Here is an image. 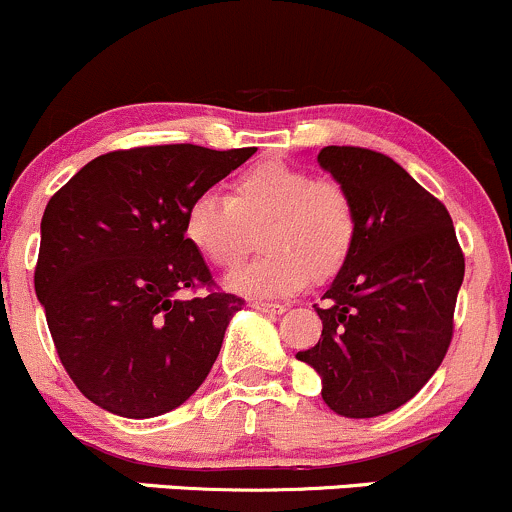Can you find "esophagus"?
<instances>
[{"mask_svg": "<svg viewBox=\"0 0 512 512\" xmlns=\"http://www.w3.org/2000/svg\"><path fill=\"white\" fill-rule=\"evenodd\" d=\"M251 307H254V310L266 312V315H283V312H285V305H280V302H261V300H254V302H251Z\"/></svg>", "mask_w": 512, "mask_h": 512, "instance_id": "esophagus-1", "label": "esophagus"}]
</instances>
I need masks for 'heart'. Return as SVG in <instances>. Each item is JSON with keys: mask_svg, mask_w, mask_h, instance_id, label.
<instances>
[{"mask_svg": "<svg viewBox=\"0 0 512 512\" xmlns=\"http://www.w3.org/2000/svg\"><path fill=\"white\" fill-rule=\"evenodd\" d=\"M263 224L256 261L234 268L224 288L244 298H283L344 266L356 239V212L342 185L310 170L266 161L241 173L232 195L200 192L183 214V236L197 256L232 268L249 249V229Z\"/></svg>", "mask_w": 512, "mask_h": 512, "instance_id": "1", "label": "heart"}]
</instances>
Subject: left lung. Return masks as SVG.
<instances>
[{
    "label": "left lung",
    "instance_id": "1",
    "mask_svg": "<svg viewBox=\"0 0 512 512\" xmlns=\"http://www.w3.org/2000/svg\"><path fill=\"white\" fill-rule=\"evenodd\" d=\"M317 163L349 192L356 239L317 307L320 342L295 356L320 373L329 410L354 420L386 415L447 354L464 254L447 207L393 158L327 146Z\"/></svg>",
    "mask_w": 512,
    "mask_h": 512
}]
</instances>
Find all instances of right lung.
I'll return each instance as SVG.
<instances>
[{
    "label": "right lung",
    "mask_w": 512,
    "mask_h": 512,
    "mask_svg": "<svg viewBox=\"0 0 512 512\" xmlns=\"http://www.w3.org/2000/svg\"><path fill=\"white\" fill-rule=\"evenodd\" d=\"M173 144L104 153L46 205L36 295L60 361L87 400L131 420L202 386L244 300L212 285L183 236L188 202L254 156Z\"/></svg>",
    "instance_id": "1"
}]
</instances>
